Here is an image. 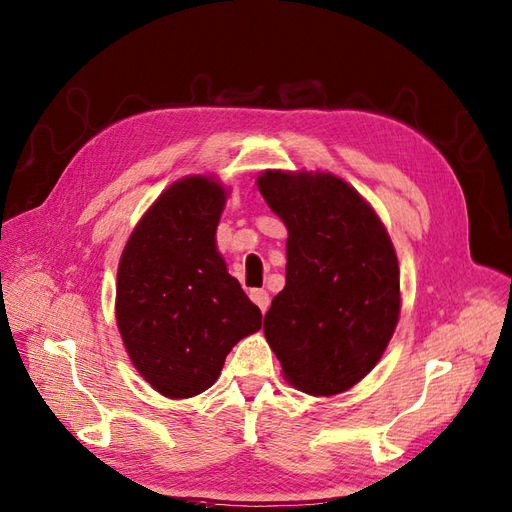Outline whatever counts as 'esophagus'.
I'll use <instances>...</instances> for the list:
<instances>
[{"label":"esophagus","mask_w":512,"mask_h":512,"mask_svg":"<svg viewBox=\"0 0 512 512\" xmlns=\"http://www.w3.org/2000/svg\"><path fill=\"white\" fill-rule=\"evenodd\" d=\"M248 296H251L253 303L261 309V313H266L268 307H270V296L266 290H251L248 292Z\"/></svg>","instance_id":"esophagus-1"}]
</instances>
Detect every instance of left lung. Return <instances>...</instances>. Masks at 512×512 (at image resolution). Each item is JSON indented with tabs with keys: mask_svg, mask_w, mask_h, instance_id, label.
Segmentation results:
<instances>
[{
	"mask_svg": "<svg viewBox=\"0 0 512 512\" xmlns=\"http://www.w3.org/2000/svg\"><path fill=\"white\" fill-rule=\"evenodd\" d=\"M257 188L287 227L285 287L266 339L287 383L337 396L370 374L396 331V248L374 207L331 173L266 170Z\"/></svg>",
	"mask_w": 512,
	"mask_h": 512,
	"instance_id": "obj_1",
	"label": "left lung"
}]
</instances>
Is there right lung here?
<instances>
[{
    "mask_svg": "<svg viewBox=\"0 0 512 512\" xmlns=\"http://www.w3.org/2000/svg\"><path fill=\"white\" fill-rule=\"evenodd\" d=\"M229 190L212 175L168 186L131 231L116 274V326L157 393L192 398L216 383L231 348L261 329L216 248Z\"/></svg>",
    "mask_w": 512,
    "mask_h": 512,
    "instance_id": "1",
    "label": "right lung"
}]
</instances>
